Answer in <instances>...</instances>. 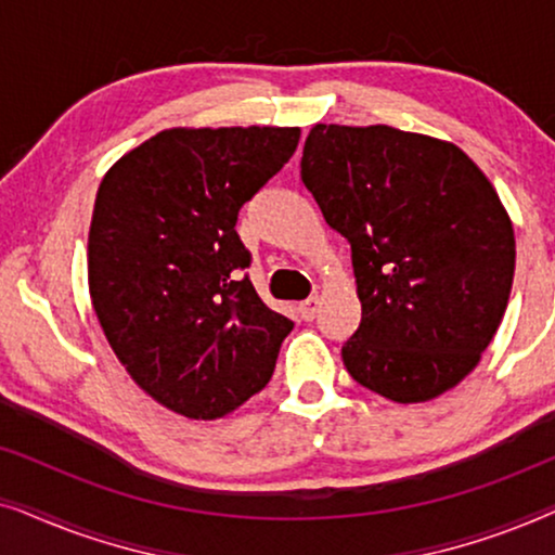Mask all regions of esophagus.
I'll return each mask as SVG.
<instances>
[{
  "label": "esophagus",
  "instance_id": "esophagus-1",
  "mask_svg": "<svg viewBox=\"0 0 555 555\" xmlns=\"http://www.w3.org/2000/svg\"><path fill=\"white\" fill-rule=\"evenodd\" d=\"M318 308H321V300L308 298V300H302L300 306H298V313H300L302 321H313V318L318 315Z\"/></svg>",
  "mask_w": 555,
  "mask_h": 555
}]
</instances>
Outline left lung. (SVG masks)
Masks as SVG:
<instances>
[{
  "instance_id": "8db88e82",
  "label": "left lung",
  "mask_w": 555,
  "mask_h": 555,
  "mask_svg": "<svg viewBox=\"0 0 555 555\" xmlns=\"http://www.w3.org/2000/svg\"><path fill=\"white\" fill-rule=\"evenodd\" d=\"M300 179L351 245L361 323L340 356L353 382L399 404L457 386L513 287V224L488 177L454 143L318 124Z\"/></svg>"
}]
</instances>
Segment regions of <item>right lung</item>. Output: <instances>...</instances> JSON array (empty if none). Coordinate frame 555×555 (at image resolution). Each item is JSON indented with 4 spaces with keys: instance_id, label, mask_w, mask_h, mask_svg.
Returning a JSON list of instances; mask_svg holds the SVG:
<instances>
[{
    "instance_id": "1",
    "label": "right lung",
    "mask_w": 555,
    "mask_h": 555,
    "mask_svg": "<svg viewBox=\"0 0 555 555\" xmlns=\"http://www.w3.org/2000/svg\"><path fill=\"white\" fill-rule=\"evenodd\" d=\"M300 128H171L111 166L88 234V283L118 361L149 397L217 420L262 391L293 321L247 275L237 215Z\"/></svg>"
}]
</instances>
